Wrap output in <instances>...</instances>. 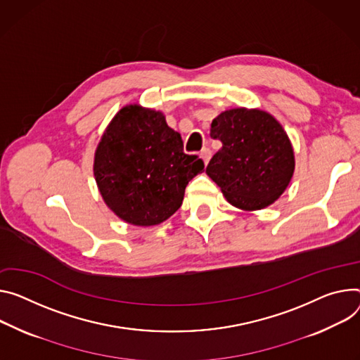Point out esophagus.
<instances>
[{"label":"esophagus","instance_id":"34e87169","mask_svg":"<svg viewBox=\"0 0 360 360\" xmlns=\"http://www.w3.org/2000/svg\"><path fill=\"white\" fill-rule=\"evenodd\" d=\"M200 156L202 158L204 163L207 165V163H208V162H210V159H211V156H212V152H211V149H210V148H204V149L201 150Z\"/></svg>","mask_w":360,"mask_h":360}]
</instances>
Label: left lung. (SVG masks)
<instances>
[{"instance_id":"1","label":"left lung","mask_w":360,"mask_h":360,"mask_svg":"<svg viewBox=\"0 0 360 360\" xmlns=\"http://www.w3.org/2000/svg\"><path fill=\"white\" fill-rule=\"evenodd\" d=\"M222 148L211 158L207 175L225 200L243 211L274 204L288 186L296 160L280 122L266 110L234 108L211 123Z\"/></svg>"}]
</instances>
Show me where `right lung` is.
<instances>
[{"mask_svg":"<svg viewBox=\"0 0 360 360\" xmlns=\"http://www.w3.org/2000/svg\"><path fill=\"white\" fill-rule=\"evenodd\" d=\"M204 162L184 153L182 138L160 110L138 103L123 106L97 143L93 174L108 208L136 226L172 217L188 182Z\"/></svg>","mask_w":360,"mask_h":360,"instance_id":"obj_1","label":"right lung"}]
</instances>
